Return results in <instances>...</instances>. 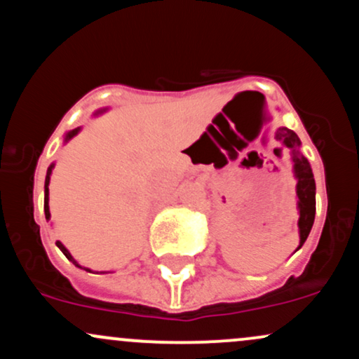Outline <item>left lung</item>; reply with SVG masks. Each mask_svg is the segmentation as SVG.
Returning <instances> with one entry per match:
<instances>
[{
	"instance_id": "left-lung-1",
	"label": "left lung",
	"mask_w": 359,
	"mask_h": 359,
	"mask_svg": "<svg viewBox=\"0 0 359 359\" xmlns=\"http://www.w3.org/2000/svg\"><path fill=\"white\" fill-rule=\"evenodd\" d=\"M279 141L286 144V147L293 149V161H294V175H297V194H298V210H300V219H298V226H300V247L305 243L309 237L310 230L313 226L315 219V180L310 163L303 155L298 151L300 147V137L294 135L288 128H279L278 135Z\"/></svg>"
}]
</instances>
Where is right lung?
<instances>
[{"label":"right lung","mask_w":359,"mask_h":359,"mask_svg":"<svg viewBox=\"0 0 359 359\" xmlns=\"http://www.w3.org/2000/svg\"><path fill=\"white\" fill-rule=\"evenodd\" d=\"M76 133H78V129H73V131H69L68 135H66V140H71V137H73L74 135H76ZM53 167H54V165H50V167H49V170H47V175H46V196H44V211H46V218H47V219L50 218V212H49V187H47V186H49V179H50V172H53ZM56 243H57V247H59V249H61L62 254H65L66 257H68L71 262H73V264H76V262L73 261V257H71V254H69V252H68V249H66V247L62 245L61 242H56ZM76 266H78V264H76ZM78 267H80V266H78Z\"/></svg>","instance_id":"1"}]
</instances>
